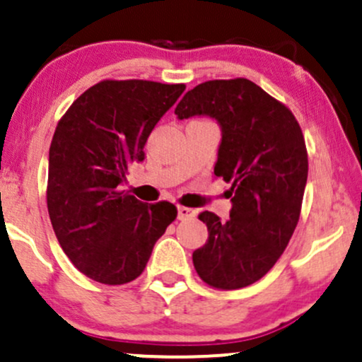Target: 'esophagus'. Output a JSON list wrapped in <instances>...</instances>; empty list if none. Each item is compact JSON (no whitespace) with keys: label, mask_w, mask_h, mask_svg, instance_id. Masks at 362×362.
Masks as SVG:
<instances>
[{"label":"esophagus","mask_w":362,"mask_h":362,"mask_svg":"<svg viewBox=\"0 0 362 362\" xmlns=\"http://www.w3.org/2000/svg\"><path fill=\"white\" fill-rule=\"evenodd\" d=\"M195 218V209H190V207L185 206H178V219L180 221H185V219H192Z\"/></svg>","instance_id":"obj_1"}]
</instances>
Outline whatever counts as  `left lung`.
Instances as JSON below:
<instances>
[{"mask_svg": "<svg viewBox=\"0 0 362 362\" xmlns=\"http://www.w3.org/2000/svg\"><path fill=\"white\" fill-rule=\"evenodd\" d=\"M178 119L209 115L221 126L214 175L231 184L233 207L221 221L209 211L207 242L192 253L207 286L240 289L274 267L300 221L308 153L300 124L284 103L247 78L213 80L187 91Z\"/></svg>", "mask_w": 362, "mask_h": 362, "instance_id": "left-lung-1", "label": "left lung"}]
</instances>
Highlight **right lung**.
Here are the masks:
<instances>
[{
  "instance_id": "obj_1",
  "label": "right lung",
  "mask_w": 362,
  "mask_h": 362,
  "mask_svg": "<svg viewBox=\"0 0 362 362\" xmlns=\"http://www.w3.org/2000/svg\"><path fill=\"white\" fill-rule=\"evenodd\" d=\"M184 90V83L103 80L57 122L49 148V218L61 248L90 279L134 281L177 218L170 202L146 204L120 185L129 167L144 160L148 136Z\"/></svg>"
}]
</instances>
